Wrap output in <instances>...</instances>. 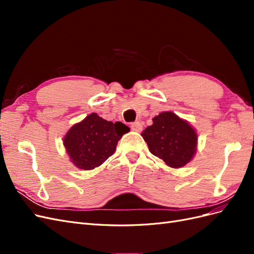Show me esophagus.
Here are the masks:
<instances>
[{
  "mask_svg": "<svg viewBox=\"0 0 254 254\" xmlns=\"http://www.w3.org/2000/svg\"><path fill=\"white\" fill-rule=\"evenodd\" d=\"M130 127H131V129L133 130V131H141L142 130V128H143V126H142V123H140V122H134V123H132L131 125H130Z\"/></svg>",
  "mask_w": 254,
  "mask_h": 254,
  "instance_id": "obj_1",
  "label": "esophagus"
}]
</instances>
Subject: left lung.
Returning <instances> with one entry per match:
<instances>
[{
    "instance_id": "1",
    "label": "left lung",
    "mask_w": 254,
    "mask_h": 254,
    "mask_svg": "<svg viewBox=\"0 0 254 254\" xmlns=\"http://www.w3.org/2000/svg\"><path fill=\"white\" fill-rule=\"evenodd\" d=\"M141 135L152 155L173 168L186 166L197 150L196 130L172 111L161 112L153 118L152 125L143 130Z\"/></svg>"
}]
</instances>
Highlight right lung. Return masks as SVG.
I'll list each match as a JSON object with an SVG mask.
<instances>
[{
    "label": "right lung",
    "instance_id": "obj_1",
    "mask_svg": "<svg viewBox=\"0 0 254 254\" xmlns=\"http://www.w3.org/2000/svg\"><path fill=\"white\" fill-rule=\"evenodd\" d=\"M129 130L121 122L112 123L91 113L67 130L64 145L74 166L91 171L113 155L118 142Z\"/></svg>",
    "mask_w": 254,
    "mask_h": 254
}]
</instances>
